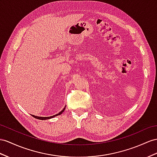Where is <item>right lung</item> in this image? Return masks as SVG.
I'll use <instances>...</instances> for the list:
<instances>
[{"label": "right lung", "mask_w": 157, "mask_h": 157, "mask_svg": "<svg viewBox=\"0 0 157 157\" xmlns=\"http://www.w3.org/2000/svg\"><path fill=\"white\" fill-rule=\"evenodd\" d=\"M64 110H65V108H64V109L62 111H60L59 113H58V114H56V115H53V116H51V117H38V116H35V115H32L33 116V117H34V118H36V119H40V120H45V119H51V118H52V117H56V116H58V115H61L63 112L64 111Z\"/></svg>", "instance_id": "right-lung-1"}]
</instances>
